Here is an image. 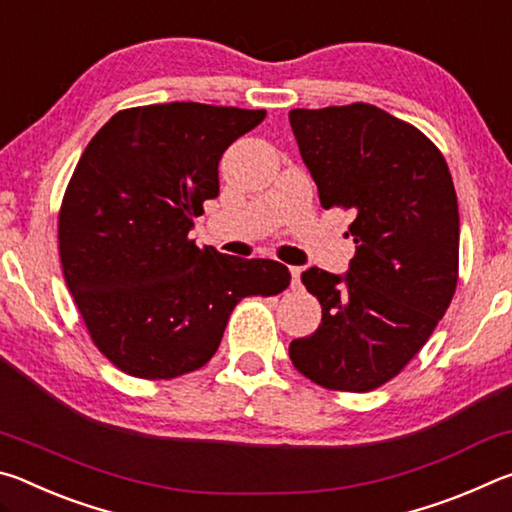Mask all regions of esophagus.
I'll use <instances>...</instances> for the list:
<instances>
[{"instance_id": "1", "label": "esophagus", "mask_w": 512, "mask_h": 512, "mask_svg": "<svg viewBox=\"0 0 512 512\" xmlns=\"http://www.w3.org/2000/svg\"><path fill=\"white\" fill-rule=\"evenodd\" d=\"M291 289L293 291L300 289V268L298 266H291Z\"/></svg>"}]
</instances>
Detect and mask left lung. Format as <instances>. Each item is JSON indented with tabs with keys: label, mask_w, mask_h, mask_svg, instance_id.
<instances>
[{
	"label": "left lung",
	"mask_w": 512,
	"mask_h": 512,
	"mask_svg": "<svg viewBox=\"0 0 512 512\" xmlns=\"http://www.w3.org/2000/svg\"><path fill=\"white\" fill-rule=\"evenodd\" d=\"M289 121L320 205L354 210L357 244L345 275L302 273L323 320L289 357L320 386L366 393L400 375L454 298L452 173L427 135L370 103L298 108Z\"/></svg>",
	"instance_id": "1"
}]
</instances>
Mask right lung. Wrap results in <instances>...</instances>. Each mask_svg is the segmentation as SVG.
<instances>
[{"mask_svg":"<svg viewBox=\"0 0 512 512\" xmlns=\"http://www.w3.org/2000/svg\"><path fill=\"white\" fill-rule=\"evenodd\" d=\"M266 110L194 101L119 110L85 146L58 216L67 289L103 357L126 375L205 366L237 302L289 287V268L189 239L219 196V160Z\"/></svg>","mask_w":512,"mask_h":512,"instance_id":"obj_1","label":"right lung"}]
</instances>
